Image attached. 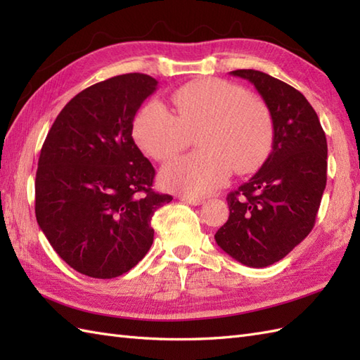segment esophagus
I'll return each mask as SVG.
<instances>
[{"mask_svg":"<svg viewBox=\"0 0 360 360\" xmlns=\"http://www.w3.org/2000/svg\"><path fill=\"white\" fill-rule=\"evenodd\" d=\"M181 201L192 205H201L204 202L202 198H198V196H181Z\"/></svg>","mask_w":360,"mask_h":360,"instance_id":"obj_1","label":"esophagus"}]
</instances>
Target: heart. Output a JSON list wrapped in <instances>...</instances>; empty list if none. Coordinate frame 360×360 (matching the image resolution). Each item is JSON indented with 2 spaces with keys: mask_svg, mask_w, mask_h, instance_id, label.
Returning a JSON list of instances; mask_svg holds the SVG:
<instances>
[{
  "mask_svg": "<svg viewBox=\"0 0 360 360\" xmlns=\"http://www.w3.org/2000/svg\"><path fill=\"white\" fill-rule=\"evenodd\" d=\"M176 116L150 102L134 120V139L155 160H168L196 137L192 155L168 162L159 179L167 190L205 196L231 173L257 170L272 145V119L259 98L221 79H196L173 94Z\"/></svg>",
  "mask_w": 360,
  "mask_h": 360,
  "instance_id": "obj_1",
  "label": "heart"
}]
</instances>
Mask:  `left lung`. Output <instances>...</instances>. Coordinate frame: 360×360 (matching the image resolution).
<instances>
[{
  "label": "left lung",
  "instance_id": "obj_1",
  "mask_svg": "<svg viewBox=\"0 0 360 360\" xmlns=\"http://www.w3.org/2000/svg\"><path fill=\"white\" fill-rule=\"evenodd\" d=\"M250 82L272 119V151L252 178L227 195L229 219L215 241L249 267L280 262L307 238L326 186V137L300 91L255 70L231 72Z\"/></svg>",
  "mask_w": 360,
  "mask_h": 360
}]
</instances>
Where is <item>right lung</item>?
Instances as JSON below:
<instances>
[{"instance_id": "obj_1", "label": "right lung", "mask_w": 360, "mask_h": 360, "mask_svg": "<svg viewBox=\"0 0 360 360\" xmlns=\"http://www.w3.org/2000/svg\"><path fill=\"white\" fill-rule=\"evenodd\" d=\"M156 88V79L133 72L83 89L41 147L37 223L60 258L88 277L114 278L139 263L153 244V215L173 200L151 190L155 168L131 136Z\"/></svg>"}]
</instances>
